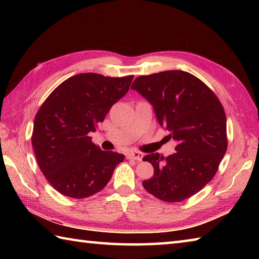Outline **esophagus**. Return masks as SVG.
Returning <instances> with one entry per match:
<instances>
[{
  "mask_svg": "<svg viewBox=\"0 0 259 259\" xmlns=\"http://www.w3.org/2000/svg\"><path fill=\"white\" fill-rule=\"evenodd\" d=\"M126 158L134 159V160H137V161H141L142 158H144V155L140 152H130L126 155Z\"/></svg>",
  "mask_w": 259,
  "mask_h": 259,
  "instance_id": "34e87169",
  "label": "esophagus"
}]
</instances>
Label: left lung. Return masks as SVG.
<instances>
[{
	"label": "left lung",
	"mask_w": 259,
	"mask_h": 259,
	"mask_svg": "<svg viewBox=\"0 0 259 259\" xmlns=\"http://www.w3.org/2000/svg\"><path fill=\"white\" fill-rule=\"evenodd\" d=\"M131 89L149 101L158 122L178 142L164 158L150 153L153 177L142 181L158 199L178 202L196 195L213 176L227 150L226 114L213 91L185 71L170 70L140 75Z\"/></svg>",
	"instance_id": "left-lung-1"
}]
</instances>
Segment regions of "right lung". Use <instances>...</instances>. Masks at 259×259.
Segmentation results:
<instances>
[{
  "instance_id": "1",
  "label": "right lung",
  "mask_w": 259,
  "mask_h": 259,
  "mask_svg": "<svg viewBox=\"0 0 259 259\" xmlns=\"http://www.w3.org/2000/svg\"><path fill=\"white\" fill-rule=\"evenodd\" d=\"M134 75L80 73L63 81L38 109L32 133L36 161L60 194L87 198L103 189L124 156L102 151L89 136L128 92Z\"/></svg>"
}]
</instances>
